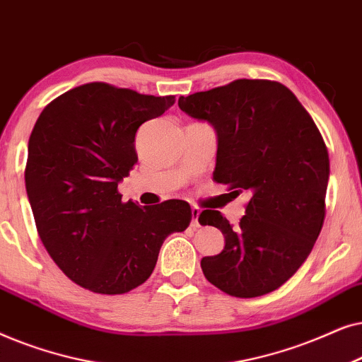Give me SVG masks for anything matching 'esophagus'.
Masks as SVG:
<instances>
[{"label":"esophagus","instance_id":"esophagus-1","mask_svg":"<svg viewBox=\"0 0 362 362\" xmlns=\"http://www.w3.org/2000/svg\"><path fill=\"white\" fill-rule=\"evenodd\" d=\"M199 216H200V209H199V206H192V226H194V228H197V226H200Z\"/></svg>","mask_w":362,"mask_h":362}]
</instances>
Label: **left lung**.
<instances>
[{"mask_svg":"<svg viewBox=\"0 0 362 362\" xmlns=\"http://www.w3.org/2000/svg\"><path fill=\"white\" fill-rule=\"evenodd\" d=\"M178 107L215 129L214 180L250 195L235 228L220 211L200 214L225 237L202 272L230 296L274 291L305 263L325 221L329 156L315 120L286 86L263 79L182 95Z\"/></svg>","mask_w":362,"mask_h":362,"instance_id":"8db88e82","label":"left lung"}]
</instances>
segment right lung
<instances>
[{
    "label": "right lung",
    "mask_w": 362,
    "mask_h": 362,
    "mask_svg": "<svg viewBox=\"0 0 362 362\" xmlns=\"http://www.w3.org/2000/svg\"><path fill=\"white\" fill-rule=\"evenodd\" d=\"M175 103L104 83L47 104L28 144L24 180L37 233L62 273L86 290L122 295L156 268L170 233L192 220L187 202H122L119 182L136 165V132Z\"/></svg>",
    "instance_id": "obj_1"
}]
</instances>
